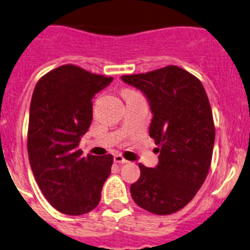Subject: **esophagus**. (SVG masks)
Wrapping results in <instances>:
<instances>
[{"instance_id": "34e87169", "label": "esophagus", "mask_w": 250, "mask_h": 250, "mask_svg": "<svg viewBox=\"0 0 250 250\" xmlns=\"http://www.w3.org/2000/svg\"><path fill=\"white\" fill-rule=\"evenodd\" d=\"M114 162L119 163V165H124V163H127L128 161L125 160L122 155H114Z\"/></svg>"}]
</instances>
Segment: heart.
<instances>
[{
  "label": "heart",
  "mask_w": 250,
  "mask_h": 250,
  "mask_svg": "<svg viewBox=\"0 0 250 250\" xmlns=\"http://www.w3.org/2000/svg\"><path fill=\"white\" fill-rule=\"evenodd\" d=\"M135 94H139V93H137L136 90H132V89H125L124 92H123L124 98H127V96H131V95H135Z\"/></svg>",
  "instance_id": "1"
}]
</instances>
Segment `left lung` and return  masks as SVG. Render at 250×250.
Segmentation results:
<instances>
[{"mask_svg":"<svg viewBox=\"0 0 250 250\" xmlns=\"http://www.w3.org/2000/svg\"><path fill=\"white\" fill-rule=\"evenodd\" d=\"M122 80L146 94L154 114L149 135L158 146L156 168L138 165L132 199L158 216L175 213L194 198L211 166L216 131L208 94L199 79L176 65Z\"/></svg>","mask_w":250,"mask_h":250,"instance_id":"8db88e82","label":"left lung"}]
</instances>
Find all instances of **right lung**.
Returning a JSON list of instances; mask_svg holds the SVG:
<instances>
[{
    "instance_id": "right-lung-1",
    "label": "right lung",
    "mask_w": 250,
    "mask_h": 250,
    "mask_svg": "<svg viewBox=\"0 0 250 250\" xmlns=\"http://www.w3.org/2000/svg\"><path fill=\"white\" fill-rule=\"evenodd\" d=\"M112 80L65 64L44 75L34 88L29 163L42 194L62 213L80 216L94 210L111 174L112 155L84 157L79 143L92 124V99Z\"/></svg>"
}]
</instances>
